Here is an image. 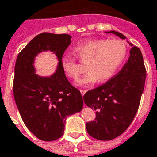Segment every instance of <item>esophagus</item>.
<instances>
[{
	"mask_svg": "<svg viewBox=\"0 0 157 157\" xmlns=\"http://www.w3.org/2000/svg\"><path fill=\"white\" fill-rule=\"evenodd\" d=\"M86 92V90H81V93H82V96H84Z\"/></svg>",
	"mask_w": 157,
	"mask_h": 157,
	"instance_id": "1",
	"label": "esophagus"
}]
</instances>
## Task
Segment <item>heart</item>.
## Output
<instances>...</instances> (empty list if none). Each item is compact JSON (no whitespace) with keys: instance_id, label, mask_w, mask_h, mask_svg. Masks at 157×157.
Returning <instances> with one entry per match:
<instances>
[{"instance_id":"b5f03b06","label":"heart","mask_w":157,"mask_h":157,"mask_svg":"<svg viewBox=\"0 0 157 157\" xmlns=\"http://www.w3.org/2000/svg\"><path fill=\"white\" fill-rule=\"evenodd\" d=\"M75 53L82 63H86V70L88 71L78 84L88 85L94 83L98 79L99 82H106L114 75L124 59L126 47L119 40L98 39L77 45ZM61 65L69 78H79L82 70L74 57H64Z\"/></svg>"}]
</instances>
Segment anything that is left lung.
Wrapping results in <instances>:
<instances>
[{"mask_svg": "<svg viewBox=\"0 0 157 157\" xmlns=\"http://www.w3.org/2000/svg\"><path fill=\"white\" fill-rule=\"evenodd\" d=\"M122 39L125 36L111 31ZM132 45V44H131ZM128 61L112 78L86 92L85 104L96 111V118L86 123L90 136L111 140L122 135L131 124L138 111L145 87L146 70L140 49L132 45Z\"/></svg>", "mask_w": 157, "mask_h": 157, "instance_id": "left-lung-1", "label": "left lung"}]
</instances>
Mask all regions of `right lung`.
Returning <instances> with one entry per match:
<instances>
[{
	"label": "right lung",
	"mask_w": 157,
	"mask_h": 157,
	"mask_svg": "<svg viewBox=\"0 0 157 157\" xmlns=\"http://www.w3.org/2000/svg\"><path fill=\"white\" fill-rule=\"evenodd\" d=\"M69 34L42 33L29 42L17 55L13 79V94L22 121L36 137L53 141L64 134L65 118L79 113L83 99L78 89L70 83L63 71L61 60L71 44ZM51 50L57 55V71L50 78L36 75L35 56Z\"/></svg>",
	"instance_id": "1"
}]
</instances>
